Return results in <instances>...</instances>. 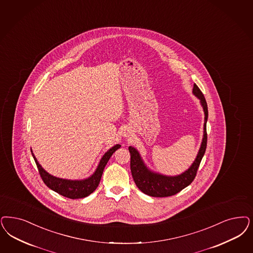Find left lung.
Returning a JSON list of instances; mask_svg holds the SVG:
<instances>
[{
    "instance_id": "1",
    "label": "left lung",
    "mask_w": 253,
    "mask_h": 253,
    "mask_svg": "<svg viewBox=\"0 0 253 253\" xmlns=\"http://www.w3.org/2000/svg\"><path fill=\"white\" fill-rule=\"evenodd\" d=\"M192 93L200 100V104L205 114L204 134L197 156L192 163V166L185 172L177 175H166L156 173L146 166L136 148L129 147V151L131 154V172L132 178L140 191L147 195L153 197L172 196L188 187L193 181L196 175L198 167L200 166L201 161L205 155L207 148V122L209 118V110L204 94L196 84H193Z\"/></svg>"
}]
</instances>
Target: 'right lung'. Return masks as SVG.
Listing matches in <instances>:
<instances>
[{
  "label": "right lung",
  "mask_w": 253,
  "mask_h": 253,
  "mask_svg": "<svg viewBox=\"0 0 253 253\" xmlns=\"http://www.w3.org/2000/svg\"><path fill=\"white\" fill-rule=\"evenodd\" d=\"M121 147H122L121 145L117 144L110 149H108L104 154L102 159L100 160V163L97 166L94 173L90 176H88L87 178L79 179V180L60 178V177H56L52 174L47 173L41 166V165H39L37 159L35 158V154L33 153V150H32V154L35 159V164L38 168L39 174L41 175L44 183L49 189H51L54 192H58L59 194H61L64 197L70 198V199H79V198L87 197L90 193H92L95 191L96 188L100 183L102 174H103L107 162L113 155L114 152Z\"/></svg>",
  "instance_id": "right-lung-1"
}]
</instances>
